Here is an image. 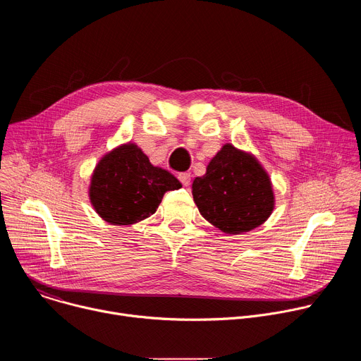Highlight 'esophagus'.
Instances as JSON below:
<instances>
[{
  "label": "esophagus",
  "instance_id": "34e87169",
  "mask_svg": "<svg viewBox=\"0 0 361 361\" xmlns=\"http://www.w3.org/2000/svg\"><path fill=\"white\" fill-rule=\"evenodd\" d=\"M178 180L181 181L183 185H190V181H191V174L190 173H180L178 174Z\"/></svg>",
  "mask_w": 361,
  "mask_h": 361
}]
</instances>
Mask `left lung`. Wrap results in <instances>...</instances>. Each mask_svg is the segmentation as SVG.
<instances>
[{"instance_id": "obj_1", "label": "left lung", "mask_w": 361, "mask_h": 361, "mask_svg": "<svg viewBox=\"0 0 361 361\" xmlns=\"http://www.w3.org/2000/svg\"><path fill=\"white\" fill-rule=\"evenodd\" d=\"M192 197L201 216L227 234H241L263 224L273 212L269 176L248 154L226 144L192 181Z\"/></svg>"}]
</instances>
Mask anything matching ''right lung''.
Wrapping results in <instances>:
<instances>
[{"mask_svg": "<svg viewBox=\"0 0 361 361\" xmlns=\"http://www.w3.org/2000/svg\"><path fill=\"white\" fill-rule=\"evenodd\" d=\"M178 188L181 184L171 173L154 167L137 145L126 144L95 167L90 198L106 221L127 226L156 213L164 192Z\"/></svg>", "mask_w": 361, "mask_h": 361, "instance_id": "add662e5", "label": "right lung"}]
</instances>
